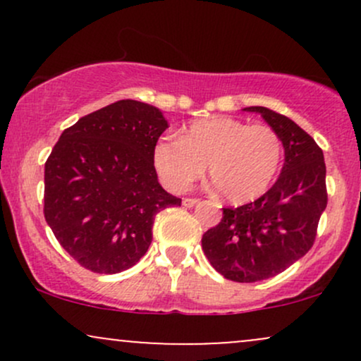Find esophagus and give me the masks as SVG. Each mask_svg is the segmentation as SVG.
I'll return each mask as SVG.
<instances>
[{"mask_svg":"<svg viewBox=\"0 0 361 361\" xmlns=\"http://www.w3.org/2000/svg\"><path fill=\"white\" fill-rule=\"evenodd\" d=\"M181 204H183V207H193L198 204V198H183V200H181Z\"/></svg>","mask_w":361,"mask_h":361,"instance_id":"obj_1","label":"esophagus"}]
</instances>
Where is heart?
I'll return each mask as SVG.
<instances>
[{
	"label": "heart",
	"instance_id": "1",
	"mask_svg": "<svg viewBox=\"0 0 361 361\" xmlns=\"http://www.w3.org/2000/svg\"><path fill=\"white\" fill-rule=\"evenodd\" d=\"M283 157L280 135L268 126L233 117L190 123L181 139H163L154 164L168 188L185 192L209 169L219 193L233 204H247L267 193Z\"/></svg>",
	"mask_w": 361,
	"mask_h": 361
}]
</instances>
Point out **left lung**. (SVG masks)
<instances>
[{"instance_id": "1", "label": "left lung", "mask_w": 361, "mask_h": 361, "mask_svg": "<svg viewBox=\"0 0 361 361\" xmlns=\"http://www.w3.org/2000/svg\"><path fill=\"white\" fill-rule=\"evenodd\" d=\"M280 135L285 163L275 185L258 200L222 209L202 238L207 259L224 279L252 283L285 271L312 247L327 205L322 149L304 128L264 106H247Z\"/></svg>"}]
</instances>
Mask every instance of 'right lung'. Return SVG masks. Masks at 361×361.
I'll use <instances>...</instances> for the list:
<instances>
[{"instance_id":"add662e5","label":"right lung","mask_w":361,"mask_h":361,"mask_svg":"<svg viewBox=\"0 0 361 361\" xmlns=\"http://www.w3.org/2000/svg\"><path fill=\"white\" fill-rule=\"evenodd\" d=\"M166 128L156 106L120 100L66 128L45 161V221L86 270L111 275L134 267L152 241L156 214L181 205L154 168Z\"/></svg>"}]
</instances>
